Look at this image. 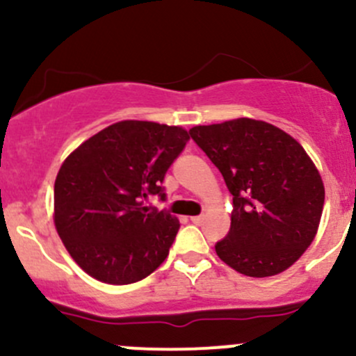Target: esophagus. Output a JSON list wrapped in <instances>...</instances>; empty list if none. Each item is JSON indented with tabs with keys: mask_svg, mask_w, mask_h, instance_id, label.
Masks as SVG:
<instances>
[{
	"mask_svg": "<svg viewBox=\"0 0 356 356\" xmlns=\"http://www.w3.org/2000/svg\"><path fill=\"white\" fill-rule=\"evenodd\" d=\"M203 215H195V217H191V220H193V224H196V225H200L201 222H203Z\"/></svg>",
	"mask_w": 356,
	"mask_h": 356,
	"instance_id": "obj_1",
	"label": "esophagus"
}]
</instances>
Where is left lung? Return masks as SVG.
Returning a JSON list of instances; mask_svg holds the SVG:
<instances>
[{
  "instance_id": "left-lung-1",
  "label": "left lung",
  "mask_w": 356,
  "mask_h": 356,
  "mask_svg": "<svg viewBox=\"0 0 356 356\" xmlns=\"http://www.w3.org/2000/svg\"><path fill=\"white\" fill-rule=\"evenodd\" d=\"M196 145L232 195L231 231L218 258L248 277L288 270L314 241L325 189L317 167L288 132L264 120L196 125Z\"/></svg>"
}]
</instances>
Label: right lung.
Masks as SVG:
<instances>
[{
  "label": "right lung",
  "instance_id": "right-lung-1",
  "mask_svg": "<svg viewBox=\"0 0 356 356\" xmlns=\"http://www.w3.org/2000/svg\"><path fill=\"white\" fill-rule=\"evenodd\" d=\"M188 139L179 125L122 120L65 158L55 181L53 220L86 274L132 284L163 264L179 218L143 204L149 195L163 198L165 172Z\"/></svg>",
  "mask_w": 356,
  "mask_h": 356
}]
</instances>
